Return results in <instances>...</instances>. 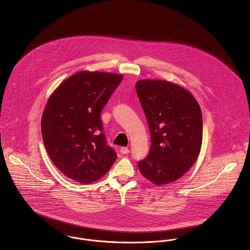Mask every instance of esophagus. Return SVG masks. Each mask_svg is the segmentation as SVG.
I'll return each mask as SVG.
<instances>
[{
    "instance_id": "34e87169",
    "label": "esophagus",
    "mask_w": 250,
    "mask_h": 250,
    "mask_svg": "<svg viewBox=\"0 0 250 250\" xmlns=\"http://www.w3.org/2000/svg\"><path fill=\"white\" fill-rule=\"evenodd\" d=\"M120 152H121L123 155H127V154L130 152V150H129L127 147H121Z\"/></svg>"
}]
</instances>
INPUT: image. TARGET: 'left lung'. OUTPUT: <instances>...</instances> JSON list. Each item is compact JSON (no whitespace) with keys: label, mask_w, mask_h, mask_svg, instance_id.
Listing matches in <instances>:
<instances>
[{"label":"left lung","mask_w":250,"mask_h":250,"mask_svg":"<svg viewBox=\"0 0 250 250\" xmlns=\"http://www.w3.org/2000/svg\"><path fill=\"white\" fill-rule=\"evenodd\" d=\"M148 122L151 147L139 161L141 173L157 186L182 177L198 158L202 142V115L188 91L160 80L136 84Z\"/></svg>","instance_id":"obj_1"}]
</instances>
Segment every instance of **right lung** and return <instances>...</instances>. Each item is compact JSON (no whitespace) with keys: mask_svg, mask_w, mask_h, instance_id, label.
I'll use <instances>...</instances> for the list:
<instances>
[{"mask_svg":"<svg viewBox=\"0 0 250 250\" xmlns=\"http://www.w3.org/2000/svg\"><path fill=\"white\" fill-rule=\"evenodd\" d=\"M123 76L81 71L50 95L41 121L48 156L68 178L90 184L105 175L117 154L107 143L100 114Z\"/></svg>","mask_w":250,"mask_h":250,"instance_id":"obj_1","label":"right lung"}]
</instances>
